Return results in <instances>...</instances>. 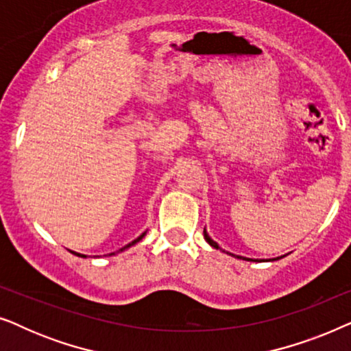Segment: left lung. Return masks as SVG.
Listing matches in <instances>:
<instances>
[{
  "label": "left lung",
  "instance_id": "obj_1",
  "mask_svg": "<svg viewBox=\"0 0 351 351\" xmlns=\"http://www.w3.org/2000/svg\"><path fill=\"white\" fill-rule=\"evenodd\" d=\"M204 239H206V241H208V243H209V244H210V246H213V247H215V249H220V247H219V244H217V243H215V241H214V239H213V238H210L208 233H206V230H204ZM232 256H233V254H232ZM237 257H238V258H243V261L262 262V261H258V258H246V257H241V256H237Z\"/></svg>",
  "mask_w": 351,
  "mask_h": 351
}]
</instances>
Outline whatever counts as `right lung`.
I'll use <instances>...</instances> for the list:
<instances>
[{
  "label": "right lung",
  "mask_w": 351,
  "mask_h": 351,
  "mask_svg": "<svg viewBox=\"0 0 351 351\" xmlns=\"http://www.w3.org/2000/svg\"><path fill=\"white\" fill-rule=\"evenodd\" d=\"M145 234H147V232H145V233H142V234H141V237H138V238H136V239H134V241H132V243H129V244H128V246H124L123 249H119V251H124V249H128V247H131V246H134V244H136V243H138V241H141V239H142L143 237H145ZM78 256H81V254H78ZM81 257H84V256H81Z\"/></svg>",
  "instance_id": "right-lung-1"
}]
</instances>
